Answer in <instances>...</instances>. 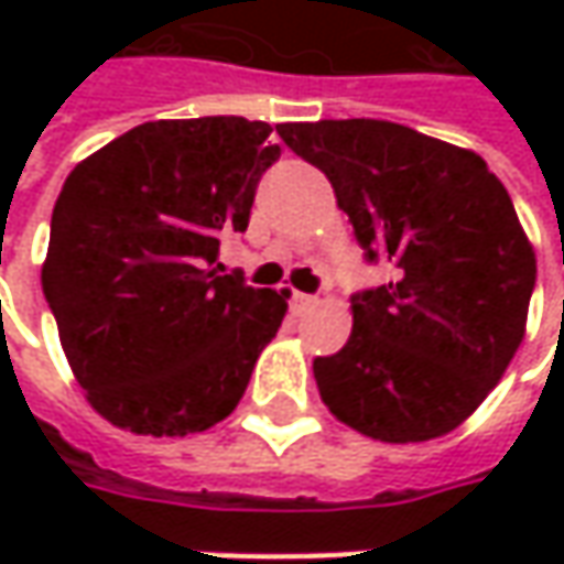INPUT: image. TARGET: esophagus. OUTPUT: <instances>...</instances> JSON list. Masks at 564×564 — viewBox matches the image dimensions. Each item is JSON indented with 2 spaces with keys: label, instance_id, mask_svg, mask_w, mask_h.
Listing matches in <instances>:
<instances>
[{
  "label": "esophagus",
  "instance_id": "esophagus-1",
  "mask_svg": "<svg viewBox=\"0 0 564 564\" xmlns=\"http://www.w3.org/2000/svg\"><path fill=\"white\" fill-rule=\"evenodd\" d=\"M292 304H294V311H297V314H304V311H314V307H319L323 301H319L316 294H301V292H294V294H292Z\"/></svg>",
  "mask_w": 564,
  "mask_h": 564
}]
</instances>
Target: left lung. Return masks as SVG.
I'll return each mask as SVG.
<instances>
[{"label":"left lung","instance_id":"obj_1","mask_svg":"<svg viewBox=\"0 0 564 564\" xmlns=\"http://www.w3.org/2000/svg\"><path fill=\"white\" fill-rule=\"evenodd\" d=\"M316 165L392 279L351 301V336L314 360L323 404L379 443L452 433L509 370L536 257L506 185L465 147L379 119L275 124Z\"/></svg>","mask_w":564,"mask_h":564}]
</instances>
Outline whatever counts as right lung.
<instances>
[{"label":"right lung","instance_id":"add662e5","mask_svg":"<svg viewBox=\"0 0 564 564\" xmlns=\"http://www.w3.org/2000/svg\"><path fill=\"white\" fill-rule=\"evenodd\" d=\"M267 121H143L72 169L53 209L43 294L99 417L138 436L204 433L238 408L289 292L219 275L279 160Z\"/></svg>","mask_w":564,"mask_h":564}]
</instances>
